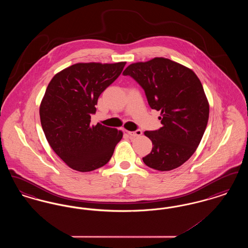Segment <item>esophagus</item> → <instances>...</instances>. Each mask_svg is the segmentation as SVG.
<instances>
[{
  "instance_id": "obj_1",
  "label": "esophagus",
  "mask_w": 248,
  "mask_h": 248,
  "mask_svg": "<svg viewBox=\"0 0 248 248\" xmlns=\"http://www.w3.org/2000/svg\"><path fill=\"white\" fill-rule=\"evenodd\" d=\"M131 138H136V137H140L142 135L141 130L138 129L134 132H127Z\"/></svg>"
}]
</instances>
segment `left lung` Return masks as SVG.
I'll use <instances>...</instances> for the list:
<instances>
[{
  "label": "left lung",
  "instance_id": "obj_1",
  "mask_svg": "<svg viewBox=\"0 0 248 248\" xmlns=\"http://www.w3.org/2000/svg\"><path fill=\"white\" fill-rule=\"evenodd\" d=\"M139 83L153 109L161 111L158 130L144 134L154 145L144 164L159 171L183 165L194 154L209 117V105L196 74L164 58L129 65L123 72Z\"/></svg>",
  "mask_w": 248,
  "mask_h": 248
}]
</instances>
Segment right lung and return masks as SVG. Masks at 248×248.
<instances>
[{
	"instance_id": "obj_1",
	"label": "right lung",
	"mask_w": 248,
	"mask_h": 248,
	"mask_svg": "<svg viewBox=\"0 0 248 248\" xmlns=\"http://www.w3.org/2000/svg\"><path fill=\"white\" fill-rule=\"evenodd\" d=\"M125 64H74L48 84L40 106L41 124L53 151L74 170L89 172L108 164L123 138L115 128L91 125V115L99 95Z\"/></svg>"
}]
</instances>
